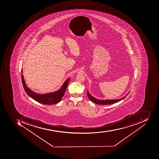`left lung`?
Instances as JSON below:
<instances>
[{
    "label": "left lung",
    "instance_id": "8db88e82",
    "mask_svg": "<svg viewBox=\"0 0 159 159\" xmlns=\"http://www.w3.org/2000/svg\"><path fill=\"white\" fill-rule=\"evenodd\" d=\"M88 96L89 99L90 101H92L94 103L97 104H102V105H108V104H113V103H116L117 102L121 101L123 99H124L128 95L129 92L124 98H122L121 99H118V100H101L99 99H96L95 98L93 97V96L90 94L89 91L88 90Z\"/></svg>",
    "mask_w": 159,
    "mask_h": 159
}]
</instances>
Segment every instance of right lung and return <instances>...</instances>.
Returning a JSON list of instances; mask_svg holds the SVG:
<instances>
[{
    "instance_id": "1",
    "label": "right lung",
    "mask_w": 159,
    "mask_h": 159,
    "mask_svg": "<svg viewBox=\"0 0 159 159\" xmlns=\"http://www.w3.org/2000/svg\"><path fill=\"white\" fill-rule=\"evenodd\" d=\"M22 70H21V73L22 74ZM22 77V84H23L24 89L25 90L27 94L31 98L34 99L35 101L44 104H56L58 103L62 99L64 95L65 92L66 91V88L68 83L69 82L70 78L67 79L64 83L62 86L61 88L56 92L53 93H48L46 94H39L37 93L33 92L25 84V82L24 78L23 75L22 74L21 75Z\"/></svg>"
}]
</instances>
